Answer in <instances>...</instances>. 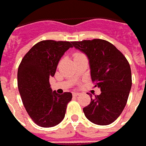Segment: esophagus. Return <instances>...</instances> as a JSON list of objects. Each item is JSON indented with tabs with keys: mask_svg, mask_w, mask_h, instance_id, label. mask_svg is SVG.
Returning a JSON list of instances; mask_svg holds the SVG:
<instances>
[{
	"mask_svg": "<svg viewBox=\"0 0 146 146\" xmlns=\"http://www.w3.org/2000/svg\"><path fill=\"white\" fill-rule=\"evenodd\" d=\"M79 94H80V93H79V92H73V96L76 97V96H78V95H79Z\"/></svg>",
	"mask_w": 146,
	"mask_h": 146,
	"instance_id": "1",
	"label": "esophagus"
}]
</instances>
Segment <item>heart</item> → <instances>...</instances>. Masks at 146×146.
Wrapping results in <instances>:
<instances>
[{
  "mask_svg": "<svg viewBox=\"0 0 146 146\" xmlns=\"http://www.w3.org/2000/svg\"><path fill=\"white\" fill-rule=\"evenodd\" d=\"M81 55H83V54H82V53H80V52L74 53V54H73V58L78 57V56H81Z\"/></svg>",
  "mask_w": 146,
  "mask_h": 146,
  "instance_id": "heart-1",
  "label": "heart"
}]
</instances>
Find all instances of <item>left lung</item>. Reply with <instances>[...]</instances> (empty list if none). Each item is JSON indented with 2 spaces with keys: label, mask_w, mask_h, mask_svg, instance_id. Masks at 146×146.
<instances>
[{
  "label": "left lung",
  "mask_w": 146,
  "mask_h": 146,
  "mask_svg": "<svg viewBox=\"0 0 146 146\" xmlns=\"http://www.w3.org/2000/svg\"><path fill=\"white\" fill-rule=\"evenodd\" d=\"M88 56L90 75L101 94L83 108L86 117L98 125L113 123L126 106L132 87L129 63L123 53L107 40L94 38L72 42Z\"/></svg>",
  "instance_id": "8db88e82"
}]
</instances>
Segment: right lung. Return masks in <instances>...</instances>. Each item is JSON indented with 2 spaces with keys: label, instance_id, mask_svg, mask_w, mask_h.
<instances>
[{
  "label": "right lung",
  "instance_id": "1",
  "mask_svg": "<svg viewBox=\"0 0 146 146\" xmlns=\"http://www.w3.org/2000/svg\"><path fill=\"white\" fill-rule=\"evenodd\" d=\"M72 47L68 41H40L29 50L18 66V87L23 105L40 127L56 126L64 118L72 94L52 92L49 78L55 75L60 59Z\"/></svg>",
  "mask_w": 146,
  "mask_h": 146
}]
</instances>
